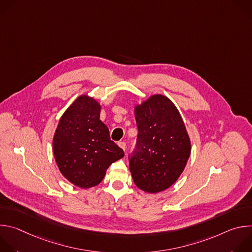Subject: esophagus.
<instances>
[{"mask_svg":"<svg viewBox=\"0 0 252 252\" xmlns=\"http://www.w3.org/2000/svg\"><path fill=\"white\" fill-rule=\"evenodd\" d=\"M118 145H119V147H120L121 149H123L124 151H126V142H124V141H119Z\"/></svg>","mask_w":252,"mask_h":252,"instance_id":"obj_1","label":"esophagus"}]
</instances>
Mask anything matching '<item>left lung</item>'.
I'll return each mask as SVG.
<instances>
[{
	"instance_id": "1",
	"label": "left lung",
	"mask_w": 252,
	"mask_h": 252,
	"mask_svg": "<svg viewBox=\"0 0 252 252\" xmlns=\"http://www.w3.org/2000/svg\"><path fill=\"white\" fill-rule=\"evenodd\" d=\"M133 109L138 135L129 170L139 189L158 193L170 188L185 170L191 152L190 138L167 96L152 94Z\"/></svg>"
}]
</instances>
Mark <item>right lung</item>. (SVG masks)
Listing matches in <instances>:
<instances>
[{"label": "right lung", "instance_id": "right-lung-1", "mask_svg": "<svg viewBox=\"0 0 252 252\" xmlns=\"http://www.w3.org/2000/svg\"><path fill=\"white\" fill-rule=\"evenodd\" d=\"M100 107L94 97L81 94L63 114L53 136L61 173L81 189L97 186L109 166L125 156L99 120Z\"/></svg>", "mask_w": 252, "mask_h": 252}]
</instances>
